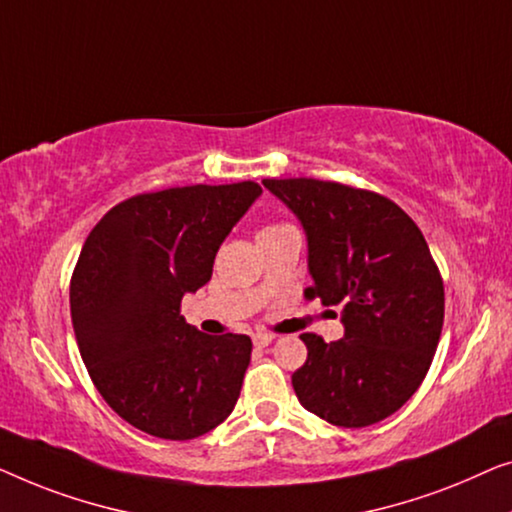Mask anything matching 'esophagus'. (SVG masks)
<instances>
[{
    "instance_id": "34e87169",
    "label": "esophagus",
    "mask_w": 512,
    "mask_h": 512,
    "mask_svg": "<svg viewBox=\"0 0 512 512\" xmlns=\"http://www.w3.org/2000/svg\"><path fill=\"white\" fill-rule=\"evenodd\" d=\"M271 341H273L271 334H255V336H253L255 348H266V345H269Z\"/></svg>"
}]
</instances>
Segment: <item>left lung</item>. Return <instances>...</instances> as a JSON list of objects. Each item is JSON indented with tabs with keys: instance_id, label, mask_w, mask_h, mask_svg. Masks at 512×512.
<instances>
[{
	"instance_id": "left-lung-1",
	"label": "left lung",
	"mask_w": 512,
	"mask_h": 512,
	"mask_svg": "<svg viewBox=\"0 0 512 512\" xmlns=\"http://www.w3.org/2000/svg\"><path fill=\"white\" fill-rule=\"evenodd\" d=\"M262 185L306 232V297L341 304L343 338L301 334L308 357L292 387L306 410L336 427H369L413 397L443 329L438 266L413 220L387 197L315 178Z\"/></svg>"
}]
</instances>
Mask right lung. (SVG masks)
I'll return each mask as SVG.
<instances>
[{
  "instance_id": "right-lung-1",
  "label": "right lung",
  "mask_w": 512,
  "mask_h": 512,
  "mask_svg": "<svg viewBox=\"0 0 512 512\" xmlns=\"http://www.w3.org/2000/svg\"><path fill=\"white\" fill-rule=\"evenodd\" d=\"M259 194L253 181L136 194L85 241L69 287L78 350L104 401L150 436L190 441L236 406L253 341L201 334L181 301Z\"/></svg>"
}]
</instances>
